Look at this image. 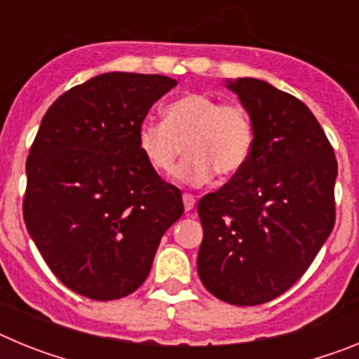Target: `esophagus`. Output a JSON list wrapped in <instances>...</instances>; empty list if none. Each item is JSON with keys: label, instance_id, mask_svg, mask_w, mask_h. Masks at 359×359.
I'll use <instances>...</instances> for the list:
<instances>
[{"label": "esophagus", "instance_id": "obj_1", "mask_svg": "<svg viewBox=\"0 0 359 359\" xmlns=\"http://www.w3.org/2000/svg\"><path fill=\"white\" fill-rule=\"evenodd\" d=\"M183 207H185L187 212H190L196 207V198L190 194H183Z\"/></svg>", "mask_w": 359, "mask_h": 359}]
</instances>
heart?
<instances>
[{
	"mask_svg": "<svg viewBox=\"0 0 359 359\" xmlns=\"http://www.w3.org/2000/svg\"><path fill=\"white\" fill-rule=\"evenodd\" d=\"M253 123L243 104L221 102L207 93H185L163 109V122L144 120L136 133L138 149L152 169L172 174L185 145L187 160L177 180L205 185L214 172L233 177L248 163Z\"/></svg>",
	"mask_w": 359,
	"mask_h": 359,
	"instance_id": "obj_1",
	"label": "heart"
}]
</instances>
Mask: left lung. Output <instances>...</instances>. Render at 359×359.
Wrapping results in <instances>:
<instances>
[{
    "instance_id": "8db88e82",
    "label": "left lung",
    "mask_w": 359,
    "mask_h": 359,
    "mask_svg": "<svg viewBox=\"0 0 359 359\" xmlns=\"http://www.w3.org/2000/svg\"><path fill=\"white\" fill-rule=\"evenodd\" d=\"M226 86L255 138L244 169L199 199L198 273L219 300L259 306L286 293L331 233L338 163L302 100L259 79Z\"/></svg>"
}]
</instances>
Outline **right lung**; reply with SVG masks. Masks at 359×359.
Wrapping results in <instances>:
<instances>
[{
	"mask_svg": "<svg viewBox=\"0 0 359 359\" xmlns=\"http://www.w3.org/2000/svg\"><path fill=\"white\" fill-rule=\"evenodd\" d=\"M177 82L111 72L48 107L27 160L23 217L59 280L91 300L144 284L161 237L183 214L180 189L138 149L152 104Z\"/></svg>",
	"mask_w": 359,
	"mask_h": 359,
	"instance_id": "obj_1",
	"label": "right lung"
}]
</instances>
